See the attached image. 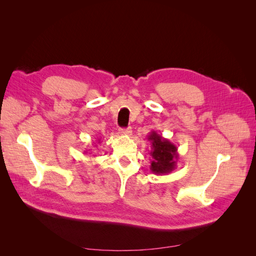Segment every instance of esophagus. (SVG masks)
<instances>
[{
	"label": "esophagus",
	"instance_id": "obj_1",
	"mask_svg": "<svg viewBox=\"0 0 256 256\" xmlns=\"http://www.w3.org/2000/svg\"><path fill=\"white\" fill-rule=\"evenodd\" d=\"M120 134H125V136H130L131 134H132V129H131V127L120 129Z\"/></svg>",
	"mask_w": 256,
	"mask_h": 256
}]
</instances>
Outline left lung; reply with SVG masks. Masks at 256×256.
Instances as JSON below:
<instances>
[{
	"instance_id": "left-lung-1",
	"label": "left lung",
	"mask_w": 256,
	"mask_h": 256,
	"mask_svg": "<svg viewBox=\"0 0 256 256\" xmlns=\"http://www.w3.org/2000/svg\"><path fill=\"white\" fill-rule=\"evenodd\" d=\"M147 140L152 144L150 171L156 175H166L171 173L176 168L180 154L177 147L168 138L158 134L157 131H150Z\"/></svg>"
}]
</instances>
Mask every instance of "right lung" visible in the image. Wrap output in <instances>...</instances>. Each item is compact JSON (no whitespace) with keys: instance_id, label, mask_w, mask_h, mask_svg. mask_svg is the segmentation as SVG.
I'll use <instances>...</instances> for the list:
<instances>
[{"instance_id":"obj_1","label":"right lung","mask_w":256,"mask_h":256,"mask_svg":"<svg viewBox=\"0 0 256 256\" xmlns=\"http://www.w3.org/2000/svg\"><path fill=\"white\" fill-rule=\"evenodd\" d=\"M98 141H99V142H100V140H98Z\"/></svg>"}]
</instances>
